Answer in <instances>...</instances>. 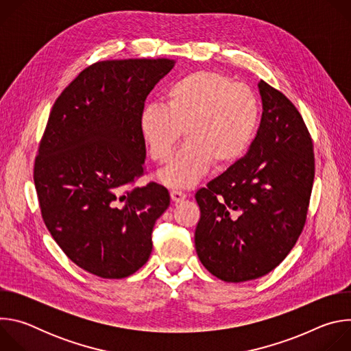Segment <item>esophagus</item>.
<instances>
[{"instance_id": "esophagus-1", "label": "esophagus", "mask_w": 351, "mask_h": 351, "mask_svg": "<svg viewBox=\"0 0 351 351\" xmlns=\"http://www.w3.org/2000/svg\"><path fill=\"white\" fill-rule=\"evenodd\" d=\"M171 197H172V202L173 203H180L187 197V194L184 191H182V190H172L171 191Z\"/></svg>"}]
</instances>
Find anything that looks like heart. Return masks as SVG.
Here are the masks:
<instances>
[{"label":"heart","mask_w":351,"mask_h":351,"mask_svg":"<svg viewBox=\"0 0 351 351\" xmlns=\"http://www.w3.org/2000/svg\"><path fill=\"white\" fill-rule=\"evenodd\" d=\"M258 123L253 88L213 71L175 80L165 91V104H147L138 118L148 154L160 164L169 160L183 129L187 140L160 173L171 187L194 184L213 162L219 168L237 162L254 141Z\"/></svg>","instance_id":"heart-1"}]
</instances>
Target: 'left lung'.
Instances as JSON below:
<instances>
[{
    "label": "left lung",
    "instance_id": "1",
    "mask_svg": "<svg viewBox=\"0 0 351 351\" xmlns=\"http://www.w3.org/2000/svg\"><path fill=\"white\" fill-rule=\"evenodd\" d=\"M263 118L248 153L195 193V252L218 279L275 269L302 234L315 176L311 134L290 99L261 80Z\"/></svg>",
    "mask_w": 351,
    "mask_h": 351
}]
</instances>
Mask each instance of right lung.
<instances>
[{
	"label": "right lung",
	"instance_id": "1",
	"mask_svg": "<svg viewBox=\"0 0 351 351\" xmlns=\"http://www.w3.org/2000/svg\"><path fill=\"white\" fill-rule=\"evenodd\" d=\"M167 58L108 60L83 69L61 93L38 144L33 179L43 221L82 269L122 279L153 250L156 221L171 204L145 173L140 112L173 68Z\"/></svg>",
	"mask_w": 351,
	"mask_h": 351
}]
</instances>
